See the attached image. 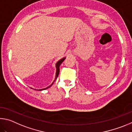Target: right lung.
Instances as JSON below:
<instances>
[{"label": "right lung", "mask_w": 132, "mask_h": 132, "mask_svg": "<svg viewBox=\"0 0 132 132\" xmlns=\"http://www.w3.org/2000/svg\"><path fill=\"white\" fill-rule=\"evenodd\" d=\"M65 59V58H63V59H61L60 60H59V61L57 62V64H56V68H57L56 75H55V79H54V82H53L52 83V84L51 85H50L49 86H48L47 87H46V88L42 89H39V90H45V89H46L48 88V87H50L51 86H52V85L53 84V83H54V82H55V80H56V79H57V77H58V76H59V72H60V65H61L62 62L64 61Z\"/></svg>", "instance_id": "obj_1"}]
</instances>
